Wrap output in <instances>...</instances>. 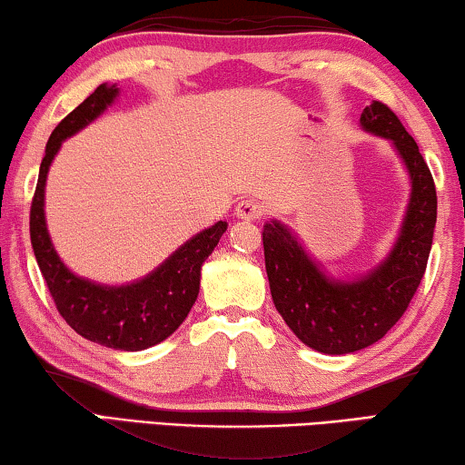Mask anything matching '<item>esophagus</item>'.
Here are the masks:
<instances>
[{"label":"esophagus","mask_w":465,"mask_h":465,"mask_svg":"<svg viewBox=\"0 0 465 465\" xmlns=\"http://www.w3.org/2000/svg\"><path fill=\"white\" fill-rule=\"evenodd\" d=\"M234 212H237V216L242 218V220H257L263 213V205H262L260 199L245 197V199H241V202L237 203V208H234Z\"/></svg>","instance_id":"obj_1"}]
</instances>
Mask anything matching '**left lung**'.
Returning a JSON list of instances; mask_svg holds the SVG:
<instances>
[{"label":"left lung","mask_w":465,"mask_h":465,"mask_svg":"<svg viewBox=\"0 0 465 465\" xmlns=\"http://www.w3.org/2000/svg\"><path fill=\"white\" fill-rule=\"evenodd\" d=\"M360 126L392 143L410 176V202L391 252L355 278H334L307 253L287 224H263L270 292L284 322L303 345L328 355L355 353L381 341L399 322L426 272L437 189L418 143L387 105L372 102Z\"/></svg>","instance_id":"obj_1"}]
</instances>
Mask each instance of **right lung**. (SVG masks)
<instances>
[{"label": "right lung", "mask_w": 465, "mask_h": 465, "mask_svg": "<svg viewBox=\"0 0 465 465\" xmlns=\"http://www.w3.org/2000/svg\"><path fill=\"white\" fill-rule=\"evenodd\" d=\"M118 84L99 87L54 128L39 168L31 205V245L60 316L70 328L97 345L118 351H143L168 339L189 316L199 295L202 266L226 232L228 223L216 224L184 241L158 268L139 281L102 284L78 276L55 252L45 220V183L49 166L62 143L97 120L116 102Z\"/></svg>", "instance_id": "add662e5"}]
</instances>
